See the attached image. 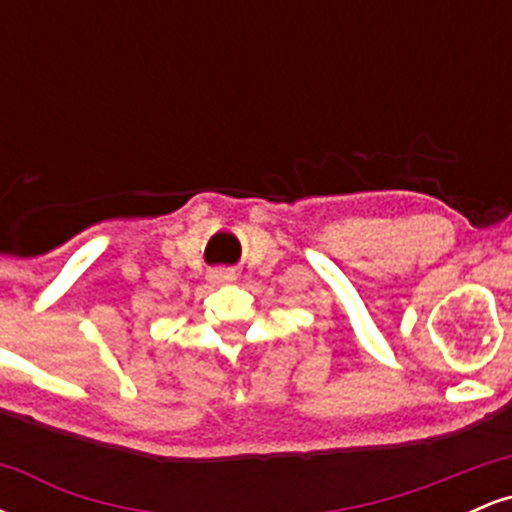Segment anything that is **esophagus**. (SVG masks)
I'll list each match as a JSON object with an SVG mask.
<instances>
[{
	"label": "esophagus",
	"mask_w": 512,
	"mask_h": 512,
	"mask_svg": "<svg viewBox=\"0 0 512 512\" xmlns=\"http://www.w3.org/2000/svg\"><path fill=\"white\" fill-rule=\"evenodd\" d=\"M233 279H236L233 269H211L209 272V281H214V284H228Z\"/></svg>",
	"instance_id": "esophagus-1"
}]
</instances>
